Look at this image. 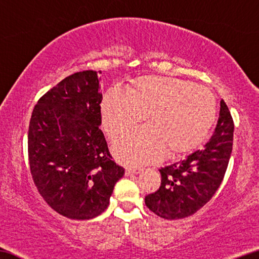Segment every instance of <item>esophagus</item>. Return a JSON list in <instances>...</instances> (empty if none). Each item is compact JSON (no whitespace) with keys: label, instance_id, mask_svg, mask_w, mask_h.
<instances>
[{"label":"esophagus","instance_id":"esophagus-1","mask_svg":"<svg viewBox=\"0 0 259 259\" xmlns=\"http://www.w3.org/2000/svg\"><path fill=\"white\" fill-rule=\"evenodd\" d=\"M141 171L140 167H126L125 168V173L126 175H135V173H138Z\"/></svg>","mask_w":259,"mask_h":259}]
</instances>
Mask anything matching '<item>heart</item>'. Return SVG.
Listing matches in <instances>:
<instances>
[{"label":"heart","mask_w":259,"mask_h":259,"mask_svg":"<svg viewBox=\"0 0 259 259\" xmlns=\"http://www.w3.org/2000/svg\"><path fill=\"white\" fill-rule=\"evenodd\" d=\"M149 125L126 134L115 143L121 163L140 165L168 156L187 153L201 143L214 124L213 93L192 81L164 75L135 79L126 94L108 91L101 101L102 124L110 138L134 129L144 118Z\"/></svg>","instance_id":"1"}]
</instances>
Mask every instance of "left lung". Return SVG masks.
I'll list each match as a JSON object with an SVG mask.
<instances>
[{"label": "left lung", "instance_id": "8db88e82", "mask_svg": "<svg viewBox=\"0 0 259 259\" xmlns=\"http://www.w3.org/2000/svg\"><path fill=\"white\" fill-rule=\"evenodd\" d=\"M234 121L221 100L214 135L204 148L159 169L160 187L145 196L150 210L166 220L184 219L196 213L209 200L225 178L233 150Z\"/></svg>", "mask_w": 259, "mask_h": 259}]
</instances>
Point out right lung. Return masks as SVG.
Wrapping results in <instances>:
<instances>
[{"mask_svg":"<svg viewBox=\"0 0 259 259\" xmlns=\"http://www.w3.org/2000/svg\"><path fill=\"white\" fill-rule=\"evenodd\" d=\"M95 71L76 72L38 100L30 118V172L52 209L73 220L106 210L124 168L113 160L101 124Z\"/></svg>","mask_w":259,"mask_h":259,"instance_id":"1","label":"right lung"}]
</instances>
